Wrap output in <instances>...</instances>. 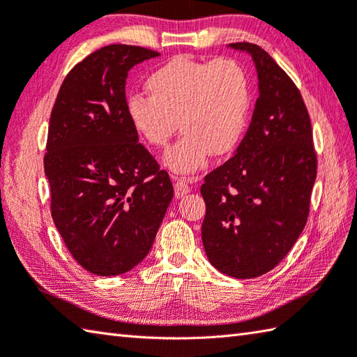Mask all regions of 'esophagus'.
Returning a JSON list of instances; mask_svg holds the SVG:
<instances>
[{"mask_svg":"<svg viewBox=\"0 0 357 357\" xmlns=\"http://www.w3.org/2000/svg\"><path fill=\"white\" fill-rule=\"evenodd\" d=\"M190 192L188 181L184 178H174V197L184 198V195Z\"/></svg>","mask_w":357,"mask_h":357,"instance_id":"1","label":"esophagus"}]
</instances>
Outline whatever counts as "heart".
I'll use <instances>...</instances> for the list:
<instances>
[{
  "instance_id": "heart-1",
  "label": "heart",
  "mask_w": 357,
  "mask_h": 357,
  "mask_svg": "<svg viewBox=\"0 0 357 357\" xmlns=\"http://www.w3.org/2000/svg\"><path fill=\"white\" fill-rule=\"evenodd\" d=\"M145 88L150 97H128V121L155 149L169 144L179 122L183 136L164 156L173 173L197 172L211 155L226 156L238 146L250 111L249 77L240 61L179 55L151 73Z\"/></svg>"
}]
</instances>
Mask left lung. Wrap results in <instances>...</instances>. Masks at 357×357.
I'll list each match as a JSON object with an SVG mask.
<instances>
[{"mask_svg":"<svg viewBox=\"0 0 357 357\" xmlns=\"http://www.w3.org/2000/svg\"><path fill=\"white\" fill-rule=\"evenodd\" d=\"M229 47L252 57L258 99L235 155L204 178L201 236L222 274L254 278L288 255L310 215L317 174L308 109L274 59L252 43Z\"/></svg>","mask_w":357,"mask_h":357,"instance_id":"8db88e82","label":"left lung"}]
</instances>
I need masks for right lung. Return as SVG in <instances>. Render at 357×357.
I'll return each mask as SVG.
<instances>
[{
	"mask_svg": "<svg viewBox=\"0 0 357 357\" xmlns=\"http://www.w3.org/2000/svg\"><path fill=\"white\" fill-rule=\"evenodd\" d=\"M159 57L109 45L63 80L49 122L45 173L51 213L69 252L91 274H125L150 252L173 185L127 116L130 69Z\"/></svg>",
	"mask_w": 357,
	"mask_h": 357,
	"instance_id": "1",
	"label": "right lung"
}]
</instances>
